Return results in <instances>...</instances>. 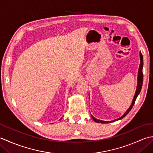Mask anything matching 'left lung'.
I'll return each instance as SVG.
<instances>
[{
    "label": "left lung",
    "mask_w": 153,
    "mask_h": 153,
    "mask_svg": "<svg viewBox=\"0 0 153 153\" xmlns=\"http://www.w3.org/2000/svg\"><path fill=\"white\" fill-rule=\"evenodd\" d=\"M139 56H140V65H139V71H138V77H137V89H136V91H135V94L134 97V99L132 100V102H131V105L129 106V108L128 109V110L123 114V115L122 116L120 117L118 119H116L115 120H113V121H110V122H107V121H101V120H97L96 118H94L93 116H91L92 118L94 120V121H95L96 122H100L102 123H108V122H114L116 121V120H119L120 119H122L123 118H124V117L128 114L129 112V111L131 110L133 106L134 105L135 102V100L137 99V96L139 95V93H140L141 90V87H142V85H143V55L141 54V53L140 52V53H139Z\"/></svg>",
    "instance_id": "left-lung-1"
}]
</instances>
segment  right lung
<instances>
[{
  "label": "right lung",
  "instance_id": "add662e5",
  "mask_svg": "<svg viewBox=\"0 0 153 153\" xmlns=\"http://www.w3.org/2000/svg\"><path fill=\"white\" fill-rule=\"evenodd\" d=\"M60 120H61V119H60Z\"/></svg>",
  "mask_w": 153,
  "mask_h": 153
}]
</instances>
